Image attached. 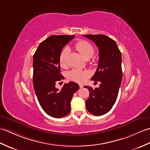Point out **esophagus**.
Segmentation results:
<instances>
[{"instance_id": "1", "label": "esophagus", "mask_w": 150, "mask_h": 150, "mask_svg": "<svg viewBox=\"0 0 150 150\" xmlns=\"http://www.w3.org/2000/svg\"><path fill=\"white\" fill-rule=\"evenodd\" d=\"M79 87H80V88H82V87H83V85H82V84H79Z\"/></svg>"}]
</instances>
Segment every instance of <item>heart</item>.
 <instances>
[{
    "mask_svg": "<svg viewBox=\"0 0 150 150\" xmlns=\"http://www.w3.org/2000/svg\"><path fill=\"white\" fill-rule=\"evenodd\" d=\"M75 49L81 53V55L85 58L88 59L93 55L94 54V47L91 44L86 40H80L75 44ZM69 53V49L68 47H65L60 53L59 56V62L61 66H64L66 65V59L68 54ZM89 76V73L86 71H81L79 69H71L67 74V78L68 80L74 81L79 83L84 82L85 79Z\"/></svg>",
    "mask_w": 150,
    "mask_h": 150,
    "instance_id": "heart-1",
    "label": "heart"
}]
</instances>
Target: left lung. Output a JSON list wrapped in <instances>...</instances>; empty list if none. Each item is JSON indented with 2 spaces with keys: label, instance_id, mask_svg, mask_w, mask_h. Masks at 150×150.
I'll list each match as a JSON object with an SVG mask.
<instances>
[{
  "label": "left lung",
  "instance_id": "1",
  "mask_svg": "<svg viewBox=\"0 0 150 150\" xmlns=\"http://www.w3.org/2000/svg\"><path fill=\"white\" fill-rule=\"evenodd\" d=\"M98 48L99 59L97 69L91 77L93 81L100 82L98 88L84 86L90 91L86 101L89 113L100 116L108 113L115 104L122 78V55L117 43L104 35H86Z\"/></svg>",
  "mask_w": 150,
  "mask_h": 150
}]
</instances>
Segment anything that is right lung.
Here are the masks:
<instances>
[{"label": "right lung", "mask_w": 150, "mask_h": 150, "mask_svg": "<svg viewBox=\"0 0 150 150\" xmlns=\"http://www.w3.org/2000/svg\"><path fill=\"white\" fill-rule=\"evenodd\" d=\"M74 37L75 35L50 36L39 44L33 55L35 92L43 110L52 117H64L69 113L73 95L79 88V84L74 82L65 84L60 91L55 88L56 82L64 79L60 73V53L63 47Z\"/></svg>", "instance_id": "right-lung-1"}]
</instances>
